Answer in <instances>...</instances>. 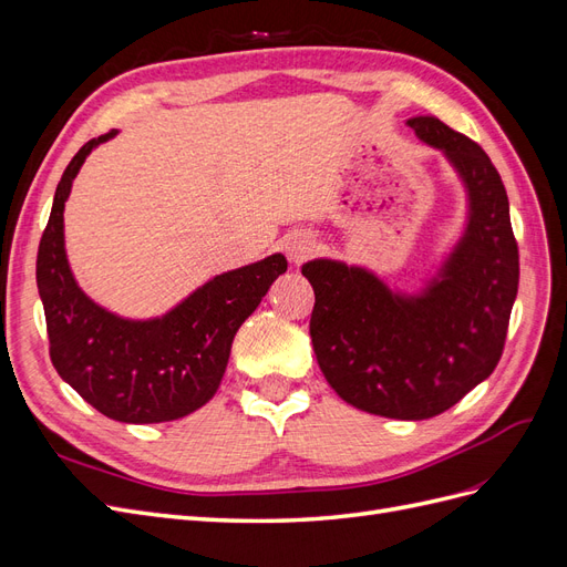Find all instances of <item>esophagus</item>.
Segmentation results:
<instances>
[{
	"instance_id": "obj_1",
	"label": "esophagus",
	"mask_w": 567,
	"mask_h": 567,
	"mask_svg": "<svg viewBox=\"0 0 567 567\" xmlns=\"http://www.w3.org/2000/svg\"><path fill=\"white\" fill-rule=\"evenodd\" d=\"M315 248H317L315 238L307 236V234H296L293 238H288V244H286V252H288V257H290V260H293L296 265L305 262L307 257H310V255L315 252Z\"/></svg>"
}]
</instances>
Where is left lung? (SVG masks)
I'll use <instances>...</instances> for the list:
<instances>
[{
	"instance_id": "left-lung-1",
	"label": "left lung",
	"mask_w": 567,
	"mask_h": 567,
	"mask_svg": "<svg viewBox=\"0 0 567 567\" xmlns=\"http://www.w3.org/2000/svg\"><path fill=\"white\" fill-rule=\"evenodd\" d=\"M406 125L447 153L471 196L466 236L440 281L425 296L402 298L359 267L312 260L302 274L315 288L312 348L340 400L375 416L423 421L499 364L520 262L506 188L487 153L437 117Z\"/></svg>"
}]
</instances>
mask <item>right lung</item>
Returning <instances> with one entry per match:
<instances>
[{"label": "right lung", "mask_w": 567, "mask_h": 567, "mask_svg": "<svg viewBox=\"0 0 567 567\" xmlns=\"http://www.w3.org/2000/svg\"><path fill=\"white\" fill-rule=\"evenodd\" d=\"M84 144L56 186L40 238L38 288L49 357L61 379L101 414L123 423L175 421L213 400L234 336L288 262L284 255L219 274L163 319L127 321L101 310L78 288L63 248V205L90 151Z\"/></svg>", "instance_id": "obj_1"}]
</instances>
